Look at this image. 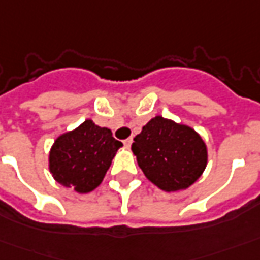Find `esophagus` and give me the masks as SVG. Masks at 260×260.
Segmentation results:
<instances>
[{
  "label": "esophagus",
  "instance_id": "esophagus-1",
  "mask_svg": "<svg viewBox=\"0 0 260 260\" xmlns=\"http://www.w3.org/2000/svg\"><path fill=\"white\" fill-rule=\"evenodd\" d=\"M123 143H124V146H126L127 148H130L132 147V144H133V139L130 137V139H127V140H124Z\"/></svg>",
  "mask_w": 260,
  "mask_h": 260
}]
</instances>
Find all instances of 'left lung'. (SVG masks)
Wrapping results in <instances>:
<instances>
[{
	"instance_id": "left-lung-1",
	"label": "left lung",
	"mask_w": 260,
	"mask_h": 260,
	"mask_svg": "<svg viewBox=\"0 0 260 260\" xmlns=\"http://www.w3.org/2000/svg\"><path fill=\"white\" fill-rule=\"evenodd\" d=\"M132 151L148 181L166 192L189 188L208 164V148L200 133L162 116L143 127Z\"/></svg>"
}]
</instances>
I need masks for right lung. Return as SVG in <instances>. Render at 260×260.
<instances>
[{
  "mask_svg": "<svg viewBox=\"0 0 260 260\" xmlns=\"http://www.w3.org/2000/svg\"><path fill=\"white\" fill-rule=\"evenodd\" d=\"M123 143L113 137L112 130L100 127L92 119L53 141L48 167L53 180L79 194H89L99 187Z\"/></svg>",
  "mask_w": 260,
  "mask_h": 260,
  "instance_id": "right-lung-1",
  "label": "right lung"
}]
</instances>
